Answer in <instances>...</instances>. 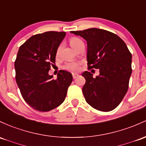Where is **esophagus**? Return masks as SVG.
<instances>
[{
	"label": "esophagus",
	"mask_w": 146,
	"mask_h": 146,
	"mask_svg": "<svg viewBox=\"0 0 146 146\" xmlns=\"http://www.w3.org/2000/svg\"><path fill=\"white\" fill-rule=\"evenodd\" d=\"M72 75H73V79H76V78H77L78 76H79V75H78V73H73V74H72Z\"/></svg>",
	"instance_id": "esophagus-1"
}]
</instances>
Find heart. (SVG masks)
Returning a JSON list of instances; mask_svg holds the SVG:
<instances>
[{"label":"heart","instance_id":"obj_1","mask_svg":"<svg viewBox=\"0 0 146 146\" xmlns=\"http://www.w3.org/2000/svg\"><path fill=\"white\" fill-rule=\"evenodd\" d=\"M82 40L78 37H72L70 39V44L73 48L76 49L77 46L80 42H81ZM61 48L62 46H60L57 48V51H56V55L58 56L60 55V51H61ZM80 62H68V63L66 64L64 66V68L67 70H70V71H76L80 69Z\"/></svg>","mask_w":146,"mask_h":146}]
</instances>
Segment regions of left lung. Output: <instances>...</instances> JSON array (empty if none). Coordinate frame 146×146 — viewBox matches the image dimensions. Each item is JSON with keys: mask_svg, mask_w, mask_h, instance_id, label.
I'll return each mask as SVG.
<instances>
[{"mask_svg": "<svg viewBox=\"0 0 146 146\" xmlns=\"http://www.w3.org/2000/svg\"><path fill=\"white\" fill-rule=\"evenodd\" d=\"M70 33L86 41L89 68L100 70V75L95 78L90 72L82 74L86 80L82 93L86 102L99 111L114 110L127 93L132 74V54L125 43L116 35L102 29Z\"/></svg>", "mask_w": 146, "mask_h": 146, "instance_id": "8db88e82", "label": "left lung"}]
</instances>
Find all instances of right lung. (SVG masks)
Here are the masks:
<instances>
[{"mask_svg": "<svg viewBox=\"0 0 146 146\" xmlns=\"http://www.w3.org/2000/svg\"><path fill=\"white\" fill-rule=\"evenodd\" d=\"M65 36V32L55 31L35 35L19 49L14 62L16 81L24 100L37 111H48L60 106L73 81L71 73L66 70H60L55 80L48 74Z\"/></svg>", "mask_w": 146, "mask_h": 146, "instance_id": "right-lung-1", "label": "right lung"}]
</instances>
